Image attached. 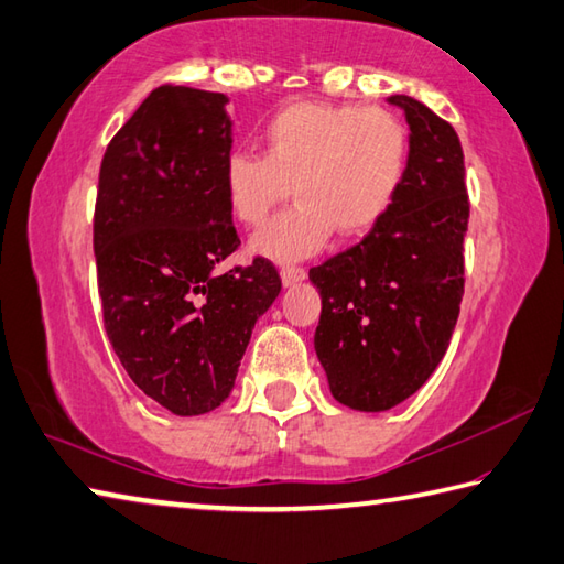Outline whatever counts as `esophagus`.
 Returning a JSON list of instances; mask_svg holds the SVG:
<instances>
[{"mask_svg":"<svg viewBox=\"0 0 564 564\" xmlns=\"http://www.w3.org/2000/svg\"><path fill=\"white\" fill-rule=\"evenodd\" d=\"M305 275H307V271H305L303 267H283V269H281V281H283V285L305 281Z\"/></svg>","mask_w":564,"mask_h":564,"instance_id":"obj_1","label":"esophagus"}]
</instances>
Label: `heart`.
I'll return each instance as SVG.
<instances>
[{
  "mask_svg": "<svg viewBox=\"0 0 564 564\" xmlns=\"http://www.w3.org/2000/svg\"><path fill=\"white\" fill-rule=\"evenodd\" d=\"M261 143L263 153H227L223 191L239 225L261 227L293 185L295 205L251 245L273 261L313 257L337 229L349 239L377 229L391 213L411 161V134L381 107L295 99L263 119Z\"/></svg>",
  "mask_w": 564,
  "mask_h": 564,
  "instance_id": "1",
  "label": "heart"
}]
</instances>
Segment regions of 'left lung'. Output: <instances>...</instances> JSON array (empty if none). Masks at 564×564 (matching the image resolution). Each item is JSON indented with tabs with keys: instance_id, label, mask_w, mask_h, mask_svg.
<instances>
[{
	"instance_id": "obj_1",
	"label": "left lung",
	"mask_w": 564,
	"mask_h": 564,
	"mask_svg": "<svg viewBox=\"0 0 564 564\" xmlns=\"http://www.w3.org/2000/svg\"><path fill=\"white\" fill-rule=\"evenodd\" d=\"M411 127V161L383 223L311 269L323 297L315 329L329 391L355 411H389L443 361L465 295L469 195L457 131L391 95Z\"/></svg>"
}]
</instances>
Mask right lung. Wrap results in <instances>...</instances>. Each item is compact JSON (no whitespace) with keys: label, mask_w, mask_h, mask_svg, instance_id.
<instances>
[{"label":"right lung","mask_w":564,"mask_h":564,"mask_svg":"<svg viewBox=\"0 0 564 564\" xmlns=\"http://www.w3.org/2000/svg\"><path fill=\"white\" fill-rule=\"evenodd\" d=\"M225 105L223 93L161 85L99 165L93 245L107 337L129 379L175 415L227 399L253 325L281 293L263 257L219 273L241 245L223 191Z\"/></svg>","instance_id":"1"}]
</instances>
